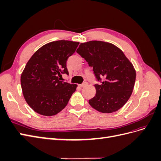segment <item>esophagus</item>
<instances>
[{
	"instance_id": "34e87169",
	"label": "esophagus",
	"mask_w": 161,
	"mask_h": 161,
	"mask_svg": "<svg viewBox=\"0 0 161 161\" xmlns=\"http://www.w3.org/2000/svg\"><path fill=\"white\" fill-rule=\"evenodd\" d=\"M87 85H88V82H83V83H82V84L79 85V86H80V87H84V86H86Z\"/></svg>"
}]
</instances>
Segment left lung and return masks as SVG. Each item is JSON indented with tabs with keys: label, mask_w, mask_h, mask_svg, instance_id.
I'll use <instances>...</instances> for the list:
<instances>
[{
	"label": "left lung",
	"mask_w": 161,
	"mask_h": 161,
	"mask_svg": "<svg viewBox=\"0 0 161 161\" xmlns=\"http://www.w3.org/2000/svg\"><path fill=\"white\" fill-rule=\"evenodd\" d=\"M76 52L92 67L97 80L96 94L89 101L101 113H113L125 104L132 92L136 70L124 52L112 43L101 41L82 43Z\"/></svg>",
	"instance_id": "left-lung-1"
}]
</instances>
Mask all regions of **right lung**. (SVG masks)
<instances>
[{"label":"right lung","instance_id":"1","mask_svg":"<svg viewBox=\"0 0 161 161\" xmlns=\"http://www.w3.org/2000/svg\"><path fill=\"white\" fill-rule=\"evenodd\" d=\"M79 42L59 40L50 42L37 50L27 63L21 76L23 94L27 104L37 114H57L68 104L77 85L61 81L69 75L68 58Z\"/></svg>","mask_w":161,"mask_h":161}]
</instances>
